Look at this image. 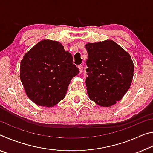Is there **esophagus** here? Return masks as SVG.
<instances>
[{
	"mask_svg": "<svg viewBox=\"0 0 153 153\" xmlns=\"http://www.w3.org/2000/svg\"><path fill=\"white\" fill-rule=\"evenodd\" d=\"M78 67H79V72H80V74L82 73L83 69H84V66H83V65H82V64H80V65H78Z\"/></svg>",
	"mask_w": 153,
	"mask_h": 153,
	"instance_id": "obj_1",
	"label": "esophagus"
}]
</instances>
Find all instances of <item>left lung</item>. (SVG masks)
Wrapping results in <instances>:
<instances>
[{
  "instance_id": "obj_1",
  "label": "left lung",
  "mask_w": 153,
  "mask_h": 153,
  "mask_svg": "<svg viewBox=\"0 0 153 153\" xmlns=\"http://www.w3.org/2000/svg\"><path fill=\"white\" fill-rule=\"evenodd\" d=\"M86 85L90 99L101 107L120 100L130 87L134 65L129 54L113 40L88 43Z\"/></svg>"
}]
</instances>
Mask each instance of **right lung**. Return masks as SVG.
Returning <instances> with one entry per match:
<instances>
[{
  "label": "right lung",
  "mask_w": 153,
  "mask_h": 153,
  "mask_svg": "<svg viewBox=\"0 0 153 153\" xmlns=\"http://www.w3.org/2000/svg\"><path fill=\"white\" fill-rule=\"evenodd\" d=\"M79 72L71 54L56 41H40L21 61L20 78L25 92L40 106L53 107L63 99Z\"/></svg>",
  "instance_id": "1"
}]
</instances>
